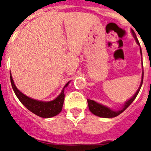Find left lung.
Returning <instances> with one entry per match:
<instances>
[{
    "mask_svg": "<svg viewBox=\"0 0 151 151\" xmlns=\"http://www.w3.org/2000/svg\"><path fill=\"white\" fill-rule=\"evenodd\" d=\"M132 34L134 35V38H135V40L137 42V44H139V42L137 40V36L135 35V33H134V30H132ZM142 53V51H141ZM142 82H143V73H142V82H141L140 87H139V88L137 89V91L136 92V93L134 94V96L132 97L131 99H129L127 102H125V105H124V107L122 109L119 111H113L109 109V108L105 107L104 105H102V104H100L98 103H96L94 101H92V100H89L88 99V108H89V110L91 111L93 114H95L96 116H101V117H105V118H110V117H115V116H118L120 115L122 112H124V111L127 109V108L131 104V103L133 101H134V99L136 98V96L138 94V92L140 91V88L142 85Z\"/></svg>",
    "mask_w": 151,
    "mask_h": 151,
    "instance_id": "8db88e82",
    "label": "left lung"
}]
</instances>
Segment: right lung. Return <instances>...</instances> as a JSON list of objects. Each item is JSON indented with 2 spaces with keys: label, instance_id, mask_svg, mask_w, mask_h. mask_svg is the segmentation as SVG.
Listing matches in <instances>:
<instances>
[{
  "label": "right lung",
  "instance_id": "add662e5",
  "mask_svg": "<svg viewBox=\"0 0 151 151\" xmlns=\"http://www.w3.org/2000/svg\"><path fill=\"white\" fill-rule=\"evenodd\" d=\"M10 81L12 84V88L14 89L15 94L17 97L19 99V101L22 103L28 109L30 112L36 114L37 116L44 117V118H48L51 116H56L62 111L63 105V101H64V88L68 86V83L65 85L62 92L60 95L55 99L54 101H49V102H43V101H38L34 99H31L25 96L23 93L20 92L19 90L16 88L15 84L14 83V80L12 78V76L10 74Z\"/></svg>",
  "mask_w": 151,
  "mask_h": 151
}]
</instances>
